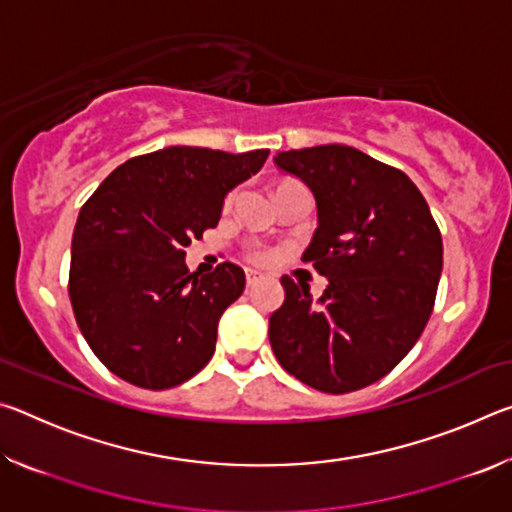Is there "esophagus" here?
Masks as SVG:
<instances>
[{"label": "esophagus", "mask_w": 512, "mask_h": 512, "mask_svg": "<svg viewBox=\"0 0 512 512\" xmlns=\"http://www.w3.org/2000/svg\"><path fill=\"white\" fill-rule=\"evenodd\" d=\"M257 282H259V275H257V273H253V271H248V273H246V287H248V289H253Z\"/></svg>", "instance_id": "1"}]
</instances>
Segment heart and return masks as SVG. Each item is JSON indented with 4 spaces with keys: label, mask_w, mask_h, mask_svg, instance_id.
I'll list each match as a JSON object with an SVG mask.
<instances>
[{
    "label": "heart",
    "mask_w": 512,
    "mask_h": 512,
    "mask_svg": "<svg viewBox=\"0 0 512 512\" xmlns=\"http://www.w3.org/2000/svg\"><path fill=\"white\" fill-rule=\"evenodd\" d=\"M235 198H237V192H232V194H228V198H225V205H232L235 203ZM250 259H253V262H259V264H264V262H268V259H271V253H268V250H264V248H253L250 250Z\"/></svg>",
    "instance_id": "1"
}]
</instances>
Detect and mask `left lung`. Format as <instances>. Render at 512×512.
Returning a JSON list of instances; mask_svg holds the SVG:
<instances>
[{
	"label": "left lung",
	"instance_id": "1",
	"mask_svg": "<svg viewBox=\"0 0 512 512\" xmlns=\"http://www.w3.org/2000/svg\"><path fill=\"white\" fill-rule=\"evenodd\" d=\"M316 198L318 228L302 253L327 277H282L284 302L268 318L280 366L316 391H359L388 375L420 339L443 273V239L404 171L345 144L275 155Z\"/></svg>",
	"mask_w": 512,
	"mask_h": 512
}]
</instances>
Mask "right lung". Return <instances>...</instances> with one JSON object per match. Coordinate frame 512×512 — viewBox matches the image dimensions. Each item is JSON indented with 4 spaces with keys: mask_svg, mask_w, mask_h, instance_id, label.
Instances as JSON below:
<instances>
[{
    "mask_svg": "<svg viewBox=\"0 0 512 512\" xmlns=\"http://www.w3.org/2000/svg\"><path fill=\"white\" fill-rule=\"evenodd\" d=\"M266 149L169 146L137 155L79 212L69 300L99 361L128 384L164 391L212 359L219 318L246 287L237 264L198 277L185 248L216 228L230 189L262 169Z\"/></svg>",
    "mask_w": 512,
    "mask_h": 512,
    "instance_id": "right-lung-1",
    "label": "right lung"
}]
</instances>
